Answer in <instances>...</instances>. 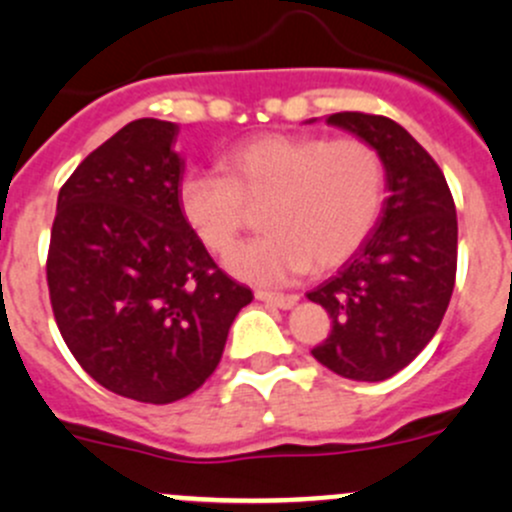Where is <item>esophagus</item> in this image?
<instances>
[{
	"mask_svg": "<svg viewBox=\"0 0 512 512\" xmlns=\"http://www.w3.org/2000/svg\"><path fill=\"white\" fill-rule=\"evenodd\" d=\"M255 297L260 299V302H267L272 304V307H280V309H289L297 304V294H280V292H267V289H257Z\"/></svg>",
	"mask_w": 512,
	"mask_h": 512,
	"instance_id": "34e87169",
	"label": "esophagus"
}]
</instances>
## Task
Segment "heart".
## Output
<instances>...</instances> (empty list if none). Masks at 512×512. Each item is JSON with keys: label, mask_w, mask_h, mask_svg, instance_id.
I'll use <instances>...</instances> for the list:
<instances>
[{"label": "heart", "mask_w": 512, "mask_h": 512, "mask_svg": "<svg viewBox=\"0 0 512 512\" xmlns=\"http://www.w3.org/2000/svg\"><path fill=\"white\" fill-rule=\"evenodd\" d=\"M220 170H190L178 208L205 250L225 255L262 208L265 235L237 247L227 267L237 277L277 285L332 270L364 245L384 205L379 151L356 136L265 133L230 148Z\"/></svg>", "instance_id": "1"}]
</instances>
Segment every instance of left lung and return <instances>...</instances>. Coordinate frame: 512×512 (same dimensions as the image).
<instances>
[{"label":"left lung","mask_w":512,"mask_h":512,"mask_svg":"<svg viewBox=\"0 0 512 512\" xmlns=\"http://www.w3.org/2000/svg\"><path fill=\"white\" fill-rule=\"evenodd\" d=\"M327 123L379 151L389 198L364 245L307 294L332 319L312 356L344 379L384 381L441 327L456 285V205L436 160L396 121L344 111Z\"/></svg>","instance_id":"8db88e82"}]
</instances>
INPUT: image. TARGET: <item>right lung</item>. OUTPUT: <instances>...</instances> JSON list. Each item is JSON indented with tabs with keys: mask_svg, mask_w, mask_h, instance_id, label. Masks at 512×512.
Segmentation results:
<instances>
[{
	"mask_svg": "<svg viewBox=\"0 0 512 512\" xmlns=\"http://www.w3.org/2000/svg\"><path fill=\"white\" fill-rule=\"evenodd\" d=\"M178 126L138 118L61 185L46 282L56 327L86 374L143 404L205 384L252 302L178 208Z\"/></svg>",
	"mask_w": 512,
	"mask_h": 512,
	"instance_id": "1",
	"label": "right lung"
}]
</instances>
